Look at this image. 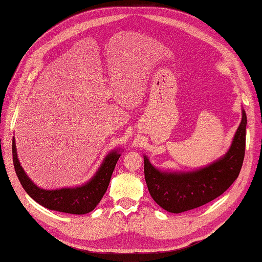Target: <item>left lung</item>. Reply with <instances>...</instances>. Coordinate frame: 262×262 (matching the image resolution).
<instances>
[{
	"instance_id": "left-lung-1",
	"label": "left lung",
	"mask_w": 262,
	"mask_h": 262,
	"mask_svg": "<svg viewBox=\"0 0 262 262\" xmlns=\"http://www.w3.org/2000/svg\"><path fill=\"white\" fill-rule=\"evenodd\" d=\"M247 115L224 158L198 171L187 173L161 172L144 158V174L152 198L170 213L179 214L214 200L231 187L240 173L246 153Z\"/></svg>"
}]
</instances>
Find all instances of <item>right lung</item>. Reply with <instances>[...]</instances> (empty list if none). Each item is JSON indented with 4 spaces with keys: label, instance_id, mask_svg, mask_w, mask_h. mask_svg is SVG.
<instances>
[{
    "label": "right lung",
    "instance_id": "add662e5",
    "mask_svg": "<svg viewBox=\"0 0 262 262\" xmlns=\"http://www.w3.org/2000/svg\"><path fill=\"white\" fill-rule=\"evenodd\" d=\"M12 157L15 173L19 178L21 186L33 200H36L38 204L48 209L82 215L90 213L91 210L96 208V206L103 197L104 192L107 191L111 176H113L120 154L117 152L110 153L104 159L97 174L86 185L77 188L57 189V190H45V189L38 188L27 177L19 163L18 157H16L14 137L12 140Z\"/></svg>",
    "mask_w": 262,
    "mask_h": 262
}]
</instances>
